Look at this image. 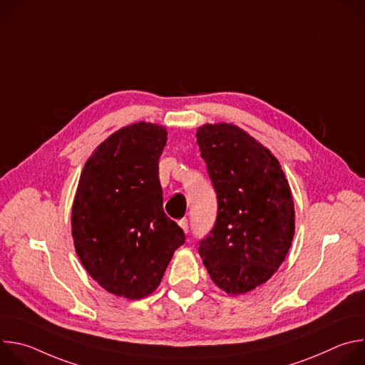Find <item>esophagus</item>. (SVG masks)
I'll return each instance as SVG.
<instances>
[{"instance_id":"1","label":"esophagus","mask_w":365,"mask_h":365,"mask_svg":"<svg viewBox=\"0 0 365 365\" xmlns=\"http://www.w3.org/2000/svg\"><path fill=\"white\" fill-rule=\"evenodd\" d=\"M179 227L183 230V231H187V227H189V224H187V220L186 218H182L179 222Z\"/></svg>"}]
</instances>
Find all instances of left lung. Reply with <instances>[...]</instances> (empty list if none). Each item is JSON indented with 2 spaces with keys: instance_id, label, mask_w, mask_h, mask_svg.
<instances>
[{
  "instance_id": "1",
  "label": "left lung",
  "mask_w": 365,
  "mask_h": 365,
  "mask_svg": "<svg viewBox=\"0 0 365 365\" xmlns=\"http://www.w3.org/2000/svg\"><path fill=\"white\" fill-rule=\"evenodd\" d=\"M196 138L218 199L217 222L199 255L221 290L244 294L266 283L289 252L292 190L272 151L242 128L203 124Z\"/></svg>"
}]
</instances>
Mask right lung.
Segmentation results:
<instances>
[{
    "mask_svg": "<svg viewBox=\"0 0 365 365\" xmlns=\"http://www.w3.org/2000/svg\"><path fill=\"white\" fill-rule=\"evenodd\" d=\"M163 125L135 123L103 140L86 160L72 205V237L89 276L107 292L143 299L160 284L182 228L163 211Z\"/></svg>",
    "mask_w": 365,
    "mask_h": 365,
    "instance_id": "obj_1",
    "label": "right lung"
}]
</instances>
